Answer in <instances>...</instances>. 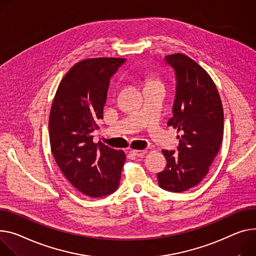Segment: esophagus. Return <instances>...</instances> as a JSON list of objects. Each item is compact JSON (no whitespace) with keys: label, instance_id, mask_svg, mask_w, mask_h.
Masks as SVG:
<instances>
[{"label":"esophagus","instance_id":"1","mask_svg":"<svg viewBox=\"0 0 256 256\" xmlns=\"http://www.w3.org/2000/svg\"><path fill=\"white\" fill-rule=\"evenodd\" d=\"M146 150H132V153L134 156H138V158H142V156H144L145 154H146Z\"/></svg>","mask_w":256,"mask_h":256}]
</instances>
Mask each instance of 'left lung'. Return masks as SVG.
Masks as SVG:
<instances>
[{
	"mask_svg": "<svg viewBox=\"0 0 256 256\" xmlns=\"http://www.w3.org/2000/svg\"><path fill=\"white\" fill-rule=\"evenodd\" d=\"M174 68L176 96L173 117L168 126L177 128L178 152L162 150L166 166L158 173L162 190L182 192L205 177L224 138V108L210 75L194 60L182 54L166 56Z\"/></svg>",
	"mask_w": 256,
	"mask_h": 256,
	"instance_id": "left-lung-1",
	"label": "left lung"
}]
</instances>
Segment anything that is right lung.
Returning <instances> with one entry per match:
<instances>
[{
  "label": "right lung",
  "instance_id": "obj_1",
  "mask_svg": "<svg viewBox=\"0 0 256 256\" xmlns=\"http://www.w3.org/2000/svg\"><path fill=\"white\" fill-rule=\"evenodd\" d=\"M126 62L96 58L75 64L64 76L49 115V140L54 158L69 182L85 196H105L120 182L124 150L92 141L103 118L112 75Z\"/></svg>",
  "mask_w": 256,
  "mask_h": 256
}]
</instances>
